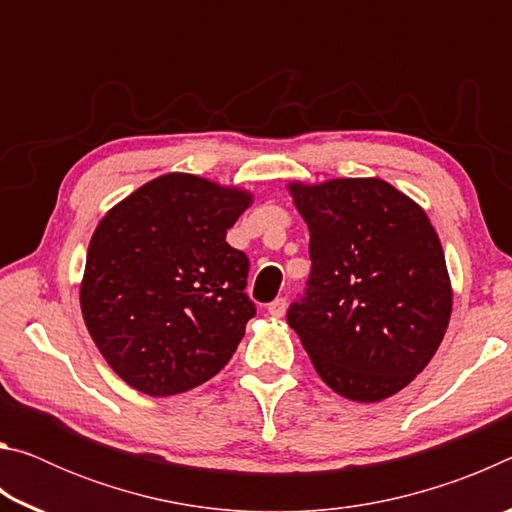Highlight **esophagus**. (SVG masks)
I'll return each instance as SVG.
<instances>
[{"label":"esophagus","mask_w":512,"mask_h":512,"mask_svg":"<svg viewBox=\"0 0 512 512\" xmlns=\"http://www.w3.org/2000/svg\"><path fill=\"white\" fill-rule=\"evenodd\" d=\"M268 314L275 318H282L287 314V298H275L271 305H268Z\"/></svg>","instance_id":"esophagus-1"}]
</instances>
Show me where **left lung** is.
Instances as JSON below:
<instances>
[{
  "instance_id": "1",
  "label": "left lung",
  "mask_w": 512,
  "mask_h": 512,
  "mask_svg": "<svg viewBox=\"0 0 512 512\" xmlns=\"http://www.w3.org/2000/svg\"><path fill=\"white\" fill-rule=\"evenodd\" d=\"M311 275L289 325L318 377L352 402L409 386L443 343L452 280L427 212L381 178L291 180Z\"/></svg>"
}]
</instances>
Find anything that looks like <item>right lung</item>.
Returning <instances> with one entry per match:
<instances>
[{
    "instance_id": "add662e5",
    "label": "right lung",
    "mask_w": 512,
    "mask_h": 512,
    "mask_svg": "<svg viewBox=\"0 0 512 512\" xmlns=\"http://www.w3.org/2000/svg\"><path fill=\"white\" fill-rule=\"evenodd\" d=\"M253 194L171 171L110 207L81 280L85 327L103 359L144 395L212 379L244 339L255 305L248 257L225 235Z\"/></svg>"
}]
</instances>
